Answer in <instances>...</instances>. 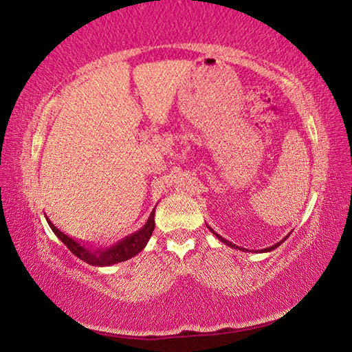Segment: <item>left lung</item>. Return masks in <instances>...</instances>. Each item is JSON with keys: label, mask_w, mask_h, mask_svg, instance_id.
I'll use <instances>...</instances> for the list:
<instances>
[{"label": "left lung", "mask_w": 352, "mask_h": 352, "mask_svg": "<svg viewBox=\"0 0 352 352\" xmlns=\"http://www.w3.org/2000/svg\"><path fill=\"white\" fill-rule=\"evenodd\" d=\"M209 230H210V232H212V233H214V235H215V236H217L218 239H220L221 242H224V244H226V245H229V247H232V248H238V250H242V252H244V250H245V248H242V247H238V245H235V244H232V242H230V241H228V239H224L223 236H220V235H218V233H215V232H214L212 229H210V228H209ZM287 236H289V235H287ZM287 236H286L285 239H282V241H280V242H277V244H274V245H272V247H268V248H263V250H256V253H257V252H259V253H265V252H271V250H274V248H277V247H278L280 244H282V242H285V241L287 239ZM245 252H248V250H245Z\"/></svg>", "instance_id": "8db88e82"}]
</instances>
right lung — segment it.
<instances>
[{
  "instance_id": "right-lung-1",
  "label": "right lung",
  "mask_w": 352,
  "mask_h": 352,
  "mask_svg": "<svg viewBox=\"0 0 352 352\" xmlns=\"http://www.w3.org/2000/svg\"><path fill=\"white\" fill-rule=\"evenodd\" d=\"M46 221H48L50 228L58 236V239L63 242L76 257H80L81 261L89 265H95V267H110V265L131 259V257L138 254L146 247L147 241L151 239L152 232L155 229V209L151 212V217L147 218V221L142 229L107 248L87 247L85 244H81V242L65 235L63 232L57 229L56 226L48 220V217H46Z\"/></svg>"
}]
</instances>
